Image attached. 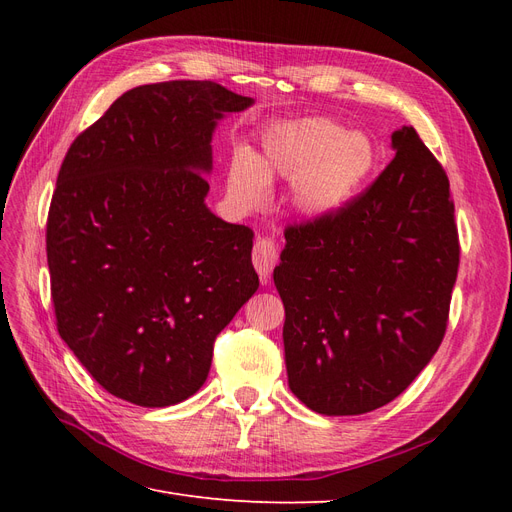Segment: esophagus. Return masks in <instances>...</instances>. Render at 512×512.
<instances>
[{
  "label": "esophagus",
  "instance_id": "esophagus-1",
  "mask_svg": "<svg viewBox=\"0 0 512 512\" xmlns=\"http://www.w3.org/2000/svg\"><path fill=\"white\" fill-rule=\"evenodd\" d=\"M252 262H254V269L258 271L260 280L262 282H269L271 271L277 265V247L271 239H258L254 243V250H252Z\"/></svg>",
  "mask_w": 512,
  "mask_h": 512
}]
</instances>
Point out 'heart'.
Listing matches in <instances>:
<instances>
[{"label":"heart","mask_w":512,"mask_h":512,"mask_svg":"<svg viewBox=\"0 0 512 512\" xmlns=\"http://www.w3.org/2000/svg\"><path fill=\"white\" fill-rule=\"evenodd\" d=\"M378 166V147L365 132H348L327 117L282 121L262 134V158L239 149L228 166V192L241 207H258L269 177L294 179L292 198L309 218L344 209Z\"/></svg>","instance_id":"1"}]
</instances>
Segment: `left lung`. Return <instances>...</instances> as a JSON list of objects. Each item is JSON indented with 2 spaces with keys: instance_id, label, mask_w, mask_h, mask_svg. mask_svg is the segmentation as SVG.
Instances as JSON below:
<instances>
[{
  "instance_id": "left-lung-1",
  "label": "left lung",
  "mask_w": 512,
  "mask_h": 512,
  "mask_svg": "<svg viewBox=\"0 0 512 512\" xmlns=\"http://www.w3.org/2000/svg\"><path fill=\"white\" fill-rule=\"evenodd\" d=\"M350 203L290 224L273 282L290 391L318 414L382 408L440 348L459 271L451 185L412 126Z\"/></svg>"
}]
</instances>
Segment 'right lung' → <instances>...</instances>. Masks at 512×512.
Listing matches in <instances>:
<instances>
[{
	"mask_svg": "<svg viewBox=\"0 0 512 512\" xmlns=\"http://www.w3.org/2000/svg\"><path fill=\"white\" fill-rule=\"evenodd\" d=\"M254 100L213 81L141 85L74 138L46 220L57 331L104 391L194 395L258 288L252 228L207 209L211 136Z\"/></svg>",
	"mask_w": 512,
	"mask_h": 512,
	"instance_id": "add662e5",
	"label": "right lung"
}]
</instances>
